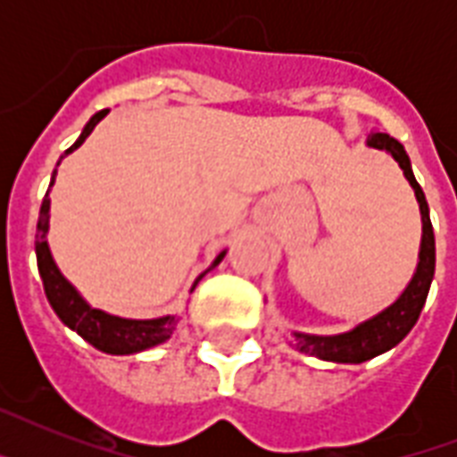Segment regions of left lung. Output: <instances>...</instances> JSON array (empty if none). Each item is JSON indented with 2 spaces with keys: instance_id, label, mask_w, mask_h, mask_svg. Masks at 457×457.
<instances>
[{
  "instance_id": "obj_1",
  "label": "left lung",
  "mask_w": 457,
  "mask_h": 457,
  "mask_svg": "<svg viewBox=\"0 0 457 457\" xmlns=\"http://www.w3.org/2000/svg\"><path fill=\"white\" fill-rule=\"evenodd\" d=\"M368 145L382 152H389L396 158L398 165L403 168V175L415 189V196L420 201V213H422V244H420V263L412 275L411 285L398 296L396 303H391L386 311H382L375 318L365 320L351 332L334 334V337H315V334H294L296 346L301 353L315 355L320 361L332 362H365L375 355L389 351L403 341V337L418 322L422 305L427 301L429 287L434 279V265H436V249H434V228L429 220V206H427L425 192L418 185L412 175L411 158L405 154L403 145L394 139L386 132H372L368 137Z\"/></svg>"
}]
</instances>
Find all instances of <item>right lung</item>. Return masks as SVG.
Masks as SVG:
<instances>
[{
    "label": "right lung",
    "mask_w": 457,
    "mask_h": 457,
    "mask_svg": "<svg viewBox=\"0 0 457 457\" xmlns=\"http://www.w3.org/2000/svg\"><path fill=\"white\" fill-rule=\"evenodd\" d=\"M106 113H109V109L99 111V113H95V116L89 118V123L85 125V130H82V135L78 137V142H75L71 149H66V154L78 149V146L92 135L95 125L99 123ZM54 178H56V170H54L52 175V185ZM49 204H52V201H49V189H46V196L45 201H42V208H39V235L37 242H35V253H37L39 278H42V285H45L46 299L52 303L54 312L61 318V322L71 327V329H75L82 339L89 341L95 348H99V351L111 355L139 353V351H146V348L158 346V344H163L165 339H170L172 329H175V325L179 322L178 315H165V318L156 320H125L116 318V315H109V312L104 311H96V308H89V305L82 301L80 294L75 292L73 287L68 285V279L59 272V268L54 263L52 251H49V244H46L45 239L46 229H49ZM222 256H225V251L215 258L213 265L220 263ZM201 278H204V275L196 278L194 287L199 285Z\"/></svg>",
    "instance_id": "add662e5"
}]
</instances>
